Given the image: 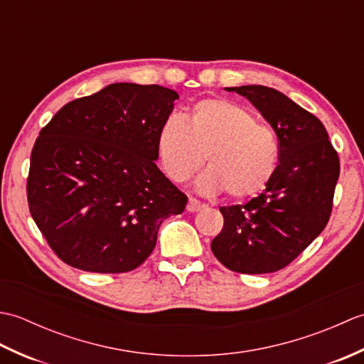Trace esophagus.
I'll use <instances>...</instances> for the list:
<instances>
[{
    "mask_svg": "<svg viewBox=\"0 0 364 364\" xmlns=\"http://www.w3.org/2000/svg\"><path fill=\"white\" fill-rule=\"evenodd\" d=\"M205 205L203 203H200L197 198H194V197H189V203H188V206H186V210L189 211V213H197V211H200L202 210Z\"/></svg>",
    "mask_w": 364,
    "mask_h": 364,
    "instance_id": "34e87169",
    "label": "esophagus"
}]
</instances>
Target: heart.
Instances as JSON below:
<instances>
[{
	"mask_svg": "<svg viewBox=\"0 0 364 364\" xmlns=\"http://www.w3.org/2000/svg\"><path fill=\"white\" fill-rule=\"evenodd\" d=\"M158 154L166 175L176 183L188 181L206 154L210 168L198 178V191H227L230 197L245 198L259 194L272 181L280 142L275 131L258 123L247 107L206 98L191 107L186 119L173 114L162 123Z\"/></svg>",
	"mask_w": 364,
	"mask_h": 364,
	"instance_id": "b5f03b06",
	"label": "heart"
}]
</instances>
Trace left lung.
Returning <instances> with one entry per match:
<instances>
[{"instance_id":"8db88e82","label":"left lung","mask_w":364,"mask_h":364,"mask_svg":"<svg viewBox=\"0 0 364 364\" xmlns=\"http://www.w3.org/2000/svg\"><path fill=\"white\" fill-rule=\"evenodd\" d=\"M257 107L280 142V162L267 188L245 205L220 206L223 228L211 250L239 274L288 266L330 219L339 159L322 122L282 92L266 86L225 87Z\"/></svg>"}]
</instances>
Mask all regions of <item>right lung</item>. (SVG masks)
I'll use <instances>...</instances> for the list:
<instances>
[{"label": "right lung", "instance_id": "obj_1", "mask_svg": "<svg viewBox=\"0 0 364 364\" xmlns=\"http://www.w3.org/2000/svg\"><path fill=\"white\" fill-rule=\"evenodd\" d=\"M178 94L114 82L60 107L31 153L29 211L54 253L98 274L150 257L164 219L188 197L156 166L158 134Z\"/></svg>", "mask_w": 364, "mask_h": 364}]
</instances>
